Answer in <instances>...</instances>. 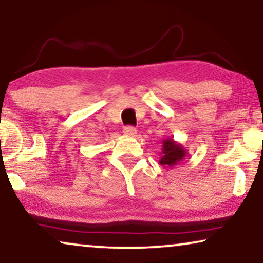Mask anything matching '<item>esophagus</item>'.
<instances>
[{
	"mask_svg": "<svg viewBox=\"0 0 263 263\" xmlns=\"http://www.w3.org/2000/svg\"><path fill=\"white\" fill-rule=\"evenodd\" d=\"M123 133H124V135H127V136H134L136 134V129L134 127L128 125V127H124Z\"/></svg>",
	"mask_w": 263,
	"mask_h": 263,
	"instance_id": "34e87169",
	"label": "esophagus"
}]
</instances>
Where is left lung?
Listing matches in <instances>:
<instances>
[{"mask_svg":"<svg viewBox=\"0 0 263 263\" xmlns=\"http://www.w3.org/2000/svg\"><path fill=\"white\" fill-rule=\"evenodd\" d=\"M186 154H188V152H186V149L181 143L176 142L172 138L164 139L159 164L165 167L176 166V165L184 159Z\"/></svg>","mask_w":263,"mask_h":263,"instance_id":"left-lung-1","label":"left lung"}]
</instances>
